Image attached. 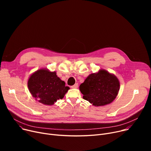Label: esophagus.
Segmentation results:
<instances>
[{
	"label": "esophagus",
	"instance_id": "esophagus-1",
	"mask_svg": "<svg viewBox=\"0 0 151 151\" xmlns=\"http://www.w3.org/2000/svg\"><path fill=\"white\" fill-rule=\"evenodd\" d=\"M78 83H76V84H75L73 86H72L71 87V88H75V89H76V88H78Z\"/></svg>",
	"mask_w": 151,
	"mask_h": 151
}]
</instances>
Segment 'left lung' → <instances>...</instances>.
Listing matches in <instances>:
<instances>
[{
    "label": "left lung",
    "mask_w": 151,
    "mask_h": 151,
    "mask_svg": "<svg viewBox=\"0 0 151 151\" xmlns=\"http://www.w3.org/2000/svg\"><path fill=\"white\" fill-rule=\"evenodd\" d=\"M119 88L117 78L105 70L89 75L80 86L83 98L96 106L111 104L117 96Z\"/></svg>",
    "instance_id": "1"
}]
</instances>
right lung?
<instances>
[{"label":"right lung","mask_w":151,"mask_h":151,"mask_svg":"<svg viewBox=\"0 0 151 151\" xmlns=\"http://www.w3.org/2000/svg\"><path fill=\"white\" fill-rule=\"evenodd\" d=\"M29 90L36 100L46 105H52L62 99L70 89L56 75L55 71L40 69L29 77Z\"/></svg>","instance_id":"add662e5"}]
</instances>
